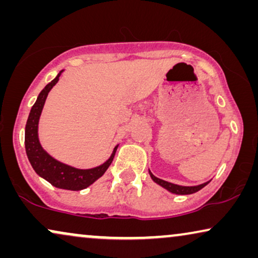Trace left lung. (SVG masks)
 Wrapping results in <instances>:
<instances>
[{
  "instance_id": "1",
  "label": "left lung",
  "mask_w": 258,
  "mask_h": 258,
  "mask_svg": "<svg viewBox=\"0 0 258 258\" xmlns=\"http://www.w3.org/2000/svg\"><path fill=\"white\" fill-rule=\"evenodd\" d=\"M149 174H150V177L153 178L154 182H156L157 184L163 186V188L167 189L168 191H170L172 194H176V195H190V194L199 191V190L204 188V186H206L208 183H209V182H206V183H203V184L195 185V186H183V185H177V184H174V183L163 181V179H161V178H157L156 176H154L153 174H151L150 170H149Z\"/></svg>"
}]
</instances>
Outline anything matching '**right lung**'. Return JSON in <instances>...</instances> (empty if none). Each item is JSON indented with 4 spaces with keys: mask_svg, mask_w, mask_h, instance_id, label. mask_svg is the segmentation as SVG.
<instances>
[{
    "mask_svg": "<svg viewBox=\"0 0 258 258\" xmlns=\"http://www.w3.org/2000/svg\"><path fill=\"white\" fill-rule=\"evenodd\" d=\"M63 72V70H62ZM44 87V89L38 95L36 102L31 108L29 117H28L26 124V136H24V144H26V153L29 160L31 167L38 176L48 181L51 185L59 189L66 190H79L86 189L90 184L101 177L102 175L107 171L109 165L111 164L114 160L115 153L117 150V147H115L111 156L109 157L107 162L103 164L98 165L93 169H77L70 165H67L62 162H58L55 158H52L43 148H42L40 141H38V121L43 109L45 98L48 96V93L51 90V88L58 82V77L61 73Z\"/></svg>",
    "mask_w": 258,
    "mask_h": 258,
    "instance_id": "add662e5",
    "label": "right lung"
}]
</instances>
